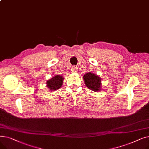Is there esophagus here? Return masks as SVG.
Wrapping results in <instances>:
<instances>
[{
  "instance_id": "34e87169",
  "label": "esophagus",
  "mask_w": 149,
  "mask_h": 149,
  "mask_svg": "<svg viewBox=\"0 0 149 149\" xmlns=\"http://www.w3.org/2000/svg\"><path fill=\"white\" fill-rule=\"evenodd\" d=\"M71 70H72V72H77V70H78V68L76 66H73L71 68Z\"/></svg>"
}]
</instances>
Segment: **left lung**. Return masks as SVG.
I'll list each match as a JSON object with an SVG mask.
<instances>
[{"label": "left lung", "instance_id": "1", "mask_svg": "<svg viewBox=\"0 0 149 149\" xmlns=\"http://www.w3.org/2000/svg\"><path fill=\"white\" fill-rule=\"evenodd\" d=\"M85 84L93 91H99L101 87V79L95 74L88 72L83 76Z\"/></svg>", "mask_w": 149, "mask_h": 149}]
</instances>
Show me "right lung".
Here are the masks:
<instances>
[{"instance_id":"right-lung-1","label":"right lung","mask_w":149,"mask_h":149,"mask_svg":"<svg viewBox=\"0 0 149 149\" xmlns=\"http://www.w3.org/2000/svg\"><path fill=\"white\" fill-rule=\"evenodd\" d=\"M63 81V78L62 76L56 75L47 81V86L51 91L57 90L61 86Z\"/></svg>"}]
</instances>
